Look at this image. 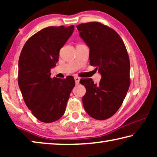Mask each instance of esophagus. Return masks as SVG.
<instances>
[{"label": "esophagus", "instance_id": "esophagus-1", "mask_svg": "<svg viewBox=\"0 0 157 157\" xmlns=\"http://www.w3.org/2000/svg\"><path fill=\"white\" fill-rule=\"evenodd\" d=\"M79 80H80V78H79V77H78V76H75V84H79Z\"/></svg>", "mask_w": 157, "mask_h": 157}]
</instances>
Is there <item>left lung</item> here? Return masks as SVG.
<instances>
[{"instance_id":"1","label":"left lung","mask_w":157,"mask_h":157,"mask_svg":"<svg viewBox=\"0 0 157 157\" xmlns=\"http://www.w3.org/2000/svg\"><path fill=\"white\" fill-rule=\"evenodd\" d=\"M90 48V64L102 75L99 84L83 79L86 92L82 98L85 111L96 120H106L116 113L123 102L130 85V62L126 47L116 32L99 22L77 25Z\"/></svg>"}]
</instances>
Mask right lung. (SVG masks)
<instances>
[{"label":"right lung","mask_w":157,"mask_h":157,"mask_svg":"<svg viewBox=\"0 0 157 157\" xmlns=\"http://www.w3.org/2000/svg\"><path fill=\"white\" fill-rule=\"evenodd\" d=\"M73 30L74 25L45 28L30 37L21 50L18 86L26 106L44 123H52L63 115L75 85L73 76L50 78V69L56 66L59 50Z\"/></svg>","instance_id":"obj_1"}]
</instances>
